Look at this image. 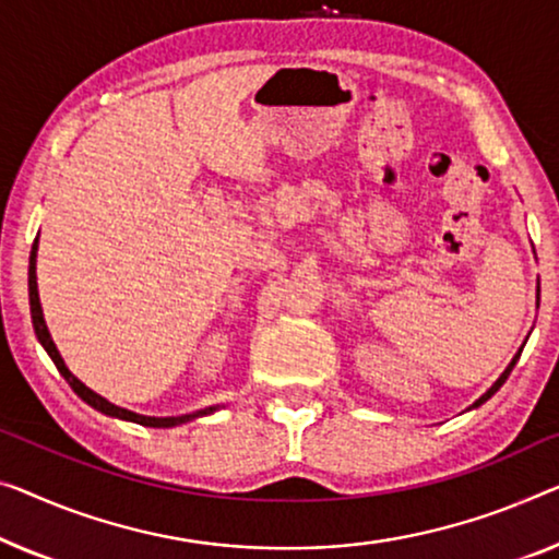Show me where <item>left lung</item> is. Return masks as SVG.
<instances>
[{"instance_id": "1", "label": "left lung", "mask_w": 559, "mask_h": 559, "mask_svg": "<svg viewBox=\"0 0 559 559\" xmlns=\"http://www.w3.org/2000/svg\"><path fill=\"white\" fill-rule=\"evenodd\" d=\"M522 348H524V346H522ZM522 348H520V352H518V354H514V359H512V361H510V366H507V369L502 371V377H499V379L495 381V384H492V389H487V394H481V396L477 399V402H474L472 406H479V404H485L489 396H495V394H497V391H499V386H502V384H504V381H507V377H510V373H512V369H514V364H518V359H520V354H522Z\"/></svg>"}]
</instances>
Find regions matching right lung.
Instances as JSON below:
<instances>
[{
    "instance_id": "right-lung-1",
    "label": "right lung",
    "mask_w": 559,
    "mask_h": 559,
    "mask_svg": "<svg viewBox=\"0 0 559 559\" xmlns=\"http://www.w3.org/2000/svg\"><path fill=\"white\" fill-rule=\"evenodd\" d=\"M29 311H32V326H35L37 333V341L41 346H45V352L49 354V359L55 361L57 371L62 373L67 384L72 386L74 394H78L82 402L93 406V409L103 412L107 416H115V419H124V421H135V424H143V427H155V429H168V427H178V424H186V421H193L198 416H205V414H213L218 412V406H205V409L193 412V414H182V416H145V414H135V412H128L122 409V406H115L112 402H107L105 396L95 394L93 389H87L82 381L74 377V373L67 369L64 359L57 352L52 336H49L47 331V323H45V316H41V304H39V290H37V238L35 243H32V253H29Z\"/></svg>"
}]
</instances>
